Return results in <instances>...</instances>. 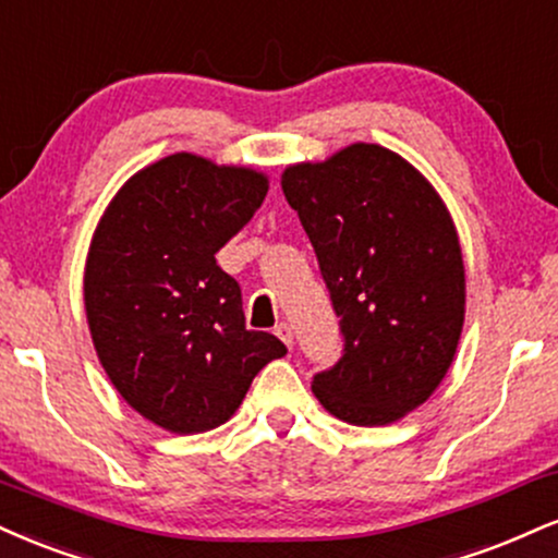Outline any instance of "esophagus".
<instances>
[{"instance_id": "1", "label": "esophagus", "mask_w": 558, "mask_h": 558, "mask_svg": "<svg viewBox=\"0 0 558 558\" xmlns=\"http://www.w3.org/2000/svg\"><path fill=\"white\" fill-rule=\"evenodd\" d=\"M275 335H278V338L283 340L288 348H293V330H291V325H288V322H280V325L275 327Z\"/></svg>"}]
</instances>
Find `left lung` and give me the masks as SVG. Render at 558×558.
Returning a JSON list of instances; mask_svg holds the SVG:
<instances>
[{
  "instance_id": "8db88e82",
  "label": "left lung",
  "mask_w": 558,
  "mask_h": 558,
  "mask_svg": "<svg viewBox=\"0 0 558 558\" xmlns=\"http://www.w3.org/2000/svg\"><path fill=\"white\" fill-rule=\"evenodd\" d=\"M340 317L343 355L312 389L353 426L400 421L432 398L465 322L452 215L398 153L355 143L280 179Z\"/></svg>"
}]
</instances>
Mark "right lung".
Listing matches in <instances>:
<instances>
[{
    "label": "right lung",
    "instance_id": "1",
    "mask_svg": "<svg viewBox=\"0 0 558 558\" xmlns=\"http://www.w3.org/2000/svg\"><path fill=\"white\" fill-rule=\"evenodd\" d=\"M267 194L265 173L177 153L106 207L85 262L100 366L143 418L173 434L226 424L286 345L246 330L241 288L215 262Z\"/></svg>",
    "mask_w": 558,
    "mask_h": 558
}]
</instances>
